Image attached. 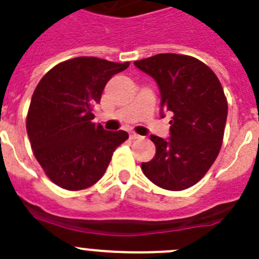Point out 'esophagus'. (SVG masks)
Listing matches in <instances>:
<instances>
[{
  "mask_svg": "<svg viewBox=\"0 0 259 259\" xmlns=\"http://www.w3.org/2000/svg\"><path fill=\"white\" fill-rule=\"evenodd\" d=\"M130 138L131 140H140V138H142V136L137 135V133L135 132H130Z\"/></svg>",
  "mask_w": 259,
  "mask_h": 259,
  "instance_id": "obj_1",
  "label": "esophagus"
}]
</instances>
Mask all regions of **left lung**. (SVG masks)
Masks as SVG:
<instances>
[{
  "label": "left lung",
  "instance_id": "obj_1",
  "mask_svg": "<svg viewBox=\"0 0 259 259\" xmlns=\"http://www.w3.org/2000/svg\"><path fill=\"white\" fill-rule=\"evenodd\" d=\"M160 89L161 117L170 112V137L151 135L156 155L141 163L155 185L180 191L195 185L215 161L224 136L228 103L219 79L203 61L157 54L135 61Z\"/></svg>",
  "mask_w": 259,
  "mask_h": 259
}]
</instances>
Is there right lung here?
Instances as JSON below:
<instances>
[{"instance_id":"right-lung-1","label":"right lung","mask_w":259,"mask_h":259,"mask_svg":"<svg viewBox=\"0 0 259 259\" xmlns=\"http://www.w3.org/2000/svg\"><path fill=\"white\" fill-rule=\"evenodd\" d=\"M94 56L54 66L37 84L26 119L34 155L48 178L66 190H83L106 172L126 131H106L92 122L109 79L128 68Z\"/></svg>"}]
</instances>
